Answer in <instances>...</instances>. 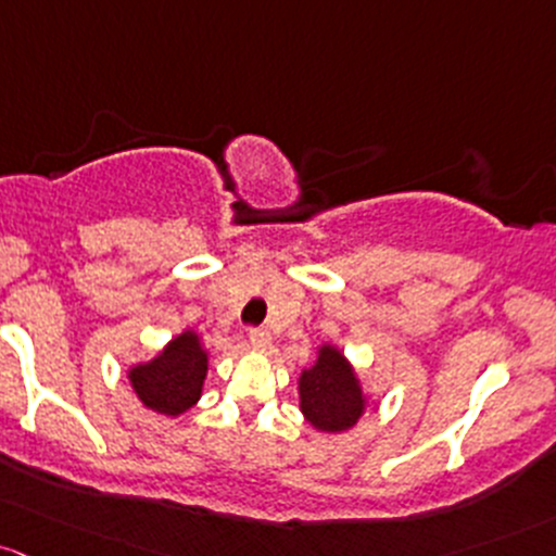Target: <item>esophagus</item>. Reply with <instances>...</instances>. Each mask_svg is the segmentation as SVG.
<instances>
[{"label": "esophagus", "mask_w": 556, "mask_h": 556, "mask_svg": "<svg viewBox=\"0 0 556 556\" xmlns=\"http://www.w3.org/2000/svg\"><path fill=\"white\" fill-rule=\"evenodd\" d=\"M268 340H271L268 329H264V327H253V329H250V345H253V348H266Z\"/></svg>", "instance_id": "1"}]
</instances>
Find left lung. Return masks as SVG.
Returning <instances> with one entry per match:
<instances>
[{"label": "left lung", "instance_id": "1", "mask_svg": "<svg viewBox=\"0 0 556 556\" xmlns=\"http://www.w3.org/2000/svg\"><path fill=\"white\" fill-rule=\"evenodd\" d=\"M301 412L319 432H345L367 412V395L351 362L334 345H321L298 380Z\"/></svg>", "mask_w": 556, "mask_h": 556}]
</instances>
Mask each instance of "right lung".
Segmentation results:
<instances>
[{
	"label": "right lung",
	"instance_id": "1",
	"mask_svg": "<svg viewBox=\"0 0 556 556\" xmlns=\"http://www.w3.org/2000/svg\"><path fill=\"white\" fill-rule=\"evenodd\" d=\"M208 351L198 332L185 329L148 364L129 369V382L144 406L166 417H179L203 395Z\"/></svg>",
	"mask_w": 556,
	"mask_h": 556
}]
</instances>
